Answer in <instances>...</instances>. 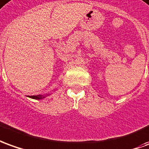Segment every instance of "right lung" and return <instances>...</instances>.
<instances>
[{
  "instance_id": "obj_1",
  "label": "right lung",
  "mask_w": 149,
  "mask_h": 149,
  "mask_svg": "<svg viewBox=\"0 0 149 149\" xmlns=\"http://www.w3.org/2000/svg\"><path fill=\"white\" fill-rule=\"evenodd\" d=\"M46 96V95H45ZM44 95H32V96H29L30 98H32V99H34V100H41V99H43V98H45Z\"/></svg>"
}]
</instances>
